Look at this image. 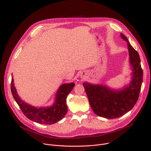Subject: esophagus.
Wrapping results in <instances>:
<instances>
[{"label":"esophagus","mask_w":151,"mask_h":151,"mask_svg":"<svg viewBox=\"0 0 151 151\" xmlns=\"http://www.w3.org/2000/svg\"><path fill=\"white\" fill-rule=\"evenodd\" d=\"M81 77L83 78L84 77V74H81Z\"/></svg>","instance_id":"34e87169"}]
</instances>
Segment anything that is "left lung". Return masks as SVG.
<instances>
[{"mask_svg": "<svg viewBox=\"0 0 151 151\" xmlns=\"http://www.w3.org/2000/svg\"><path fill=\"white\" fill-rule=\"evenodd\" d=\"M120 36L127 42L130 63L133 67V77L129 86L116 91L103 85L83 84L93 111L97 115L107 119L121 117L132 109L138 100L143 81V70L138 52L123 34Z\"/></svg>", "mask_w": 151, "mask_h": 151, "instance_id": "1", "label": "left lung"}]
</instances>
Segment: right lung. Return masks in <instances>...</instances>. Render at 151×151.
Masks as SVG:
<instances>
[{"label": "right lung", "mask_w": 151, "mask_h": 151, "mask_svg": "<svg viewBox=\"0 0 151 151\" xmlns=\"http://www.w3.org/2000/svg\"><path fill=\"white\" fill-rule=\"evenodd\" d=\"M74 86V83L61 85L57 91L55 104L50 107L39 109L27 104L21 99L14 86L13 77L11 88L14 99L27 118L38 123L51 124L61 120L66 114L68 109L66 99Z\"/></svg>", "instance_id": "obj_1"}]
</instances>
